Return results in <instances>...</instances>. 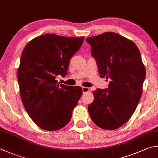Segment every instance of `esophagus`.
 Segmentation results:
<instances>
[{"label": "esophagus", "mask_w": 158, "mask_h": 158, "mask_svg": "<svg viewBox=\"0 0 158 158\" xmlns=\"http://www.w3.org/2000/svg\"><path fill=\"white\" fill-rule=\"evenodd\" d=\"M82 91L83 93H85V92H88L89 91V88L87 87H82Z\"/></svg>", "instance_id": "esophagus-1"}]
</instances>
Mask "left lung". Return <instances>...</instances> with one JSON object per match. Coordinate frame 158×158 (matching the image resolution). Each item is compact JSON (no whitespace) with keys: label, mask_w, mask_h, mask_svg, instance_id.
Listing matches in <instances>:
<instances>
[{"label":"left lung","mask_w":158,"mask_h":158,"mask_svg":"<svg viewBox=\"0 0 158 158\" xmlns=\"http://www.w3.org/2000/svg\"><path fill=\"white\" fill-rule=\"evenodd\" d=\"M92 57L101 78H110L107 89L93 92L88 106L90 118L99 127L114 130L126 123L140 99L146 70L135 43L114 32L89 37Z\"/></svg>","instance_id":"obj_1"}]
</instances>
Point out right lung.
I'll return each instance as SVG.
<instances>
[{"label": "right lung", "instance_id": "obj_1", "mask_svg": "<svg viewBox=\"0 0 158 158\" xmlns=\"http://www.w3.org/2000/svg\"><path fill=\"white\" fill-rule=\"evenodd\" d=\"M83 40V36L45 34L31 40L23 51L18 70L21 99L30 118L42 129L59 130L72 117L82 88L60 84L55 79L67 75L70 58Z\"/></svg>", "mask_w": 158, "mask_h": 158}]
</instances>
